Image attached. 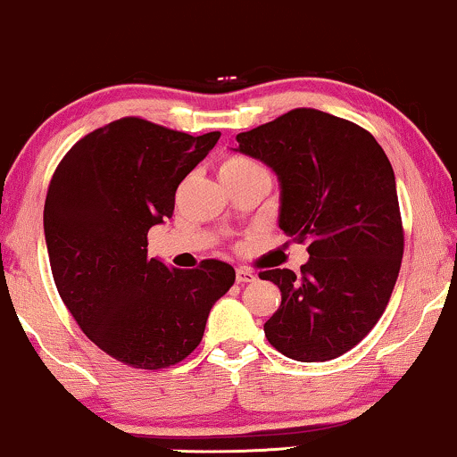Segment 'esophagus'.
Segmentation results:
<instances>
[{
    "label": "esophagus",
    "mask_w": 457,
    "mask_h": 457,
    "mask_svg": "<svg viewBox=\"0 0 457 457\" xmlns=\"http://www.w3.org/2000/svg\"><path fill=\"white\" fill-rule=\"evenodd\" d=\"M235 278H237L239 284H248V282L256 280V273L252 271L250 267H237V271H235Z\"/></svg>",
    "instance_id": "34e87169"
}]
</instances>
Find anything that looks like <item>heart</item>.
<instances>
[{"instance_id":"b5f03b06","label":"heart","mask_w":457,"mask_h":457,"mask_svg":"<svg viewBox=\"0 0 457 457\" xmlns=\"http://www.w3.org/2000/svg\"><path fill=\"white\" fill-rule=\"evenodd\" d=\"M259 170H265V169H262L256 160H252L248 155H241V154H228L227 158L220 162L218 173H220V179H233V177L259 173Z\"/></svg>"}]
</instances>
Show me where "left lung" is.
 Returning a JSON list of instances; mask_svg holds the SVG:
<instances>
[{"label": "left lung", "mask_w": 457, "mask_h": 457, "mask_svg": "<svg viewBox=\"0 0 457 457\" xmlns=\"http://www.w3.org/2000/svg\"><path fill=\"white\" fill-rule=\"evenodd\" d=\"M239 152L276 170L280 228L310 261L261 271L282 303L265 323L270 345L297 361H327L357 346L387 308L402 254L398 190L368 130L316 109H293L237 134Z\"/></svg>", "instance_id": "8db88e82"}]
</instances>
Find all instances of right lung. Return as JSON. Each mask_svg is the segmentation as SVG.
Returning <instances> with one entry per match:
<instances>
[{
    "instance_id": "add662e5",
    "label": "right lung",
    "mask_w": 457,
    "mask_h": 457,
    "mask_svg": "<svg viewBox=\"0 0 457 457\" xmlns=\"http://www.w3.org/2000/svg\"><path fill=\"white\" fill-rule=\"evenodd\" d=\"M218 138L121 117L74 143L51 177L45 237L57 293L83 334L126 366L184 361L233 287L228 262L175 270L147 256L149 228L173 216L177 187Z\"/></svg>"
}]
</instances>
